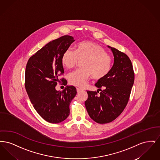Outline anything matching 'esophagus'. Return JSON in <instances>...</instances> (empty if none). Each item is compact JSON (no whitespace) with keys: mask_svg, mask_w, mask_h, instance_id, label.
<instances>
[{"mask_svg":"<svg viewBox=\"0 0 160 160\" xmlns=\"http://www.w3.org/2000/svg\"><path fill=\"white\" fill-rule=\"evenodd\" d=\"M83 91V89H80V88H77V92H78V93H80V92H82Z\"/></svg>","mask_w":160,"mask_h":160,"instance_id":"34e87169","label":"esophagus"}]
</instances>
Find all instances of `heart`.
Masks as SVG:
<instances>
[{
    "instance_id": "heart-1",
    "label": "heart",
    "mask_w": 160,
    "mask_h": 160,
    "mask_svg": "<svg viewBox=\"0 0 160 160\" xmlns=\"http://www.w3.org/2000/svg\"><path fill=\"white\" fill-rule=\"evenodd\" d=\"M83 62V68L71 72L68 76L70 84L85 87L92 75L95 79H101L109 73L112 64V58L98 44L89 41H82L76 46L75 52L66 50L62 56L61 62L63 67L71 69L79 62Z\"/></svg>"
}]
</instances>
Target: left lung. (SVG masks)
<instances>
[{
	"instance_id": "8db88e82",
	"label": "left lung",
	"mask_w": 160,
	"mask_h": 160,
	"mask_svg": "<svg viewBox=\"0 0 160 160\" xmlns=\"http://www.w3.org/2000/svg\"><path fill=\"white\" fill-rule=\"evenodd\" d=\"M111 49L114 63L106 76L99 79L95 86L103 87L98 92L87 91L84 104L92 119L98 123L112 122L122 113L129 100L134 81V73L128 56L116 48Z\"/></svg>"
}]
</instances>
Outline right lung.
<instances>
[{
	"instance_id": "obj_1",
	"label": "right lung",
	"mask_w": 160,
	"mask_h": 160,
	"mask_svg": "<svg viewBox=\"0 0 160 160\" xmlns=\"http://www.w3.org/2000/svg\"><path fill=\"white\" fill-rule=\"evenodd\" d=\"M71 36L65 35L49 42L31 56L25 72V88L36 111L45 121L58 123L69 114V104L76 95V88L67 86L62 91L56 86L59 76L64 73L61 58L74 41ZM63 84L67 81L62 78Z\"/></svg>"
}]
</instances>
